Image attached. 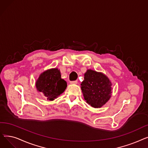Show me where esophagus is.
I'll return each mask as SVG.
<instances>
[{"label":"esophagus","instance_id":"obj_1","mask_svg":"<svg viewBox=\"0 0 148 148\" xmlns=\"http://www.w3.org/2000/svg\"><path fill=\"white\" fill-rule=\"evenodd\" d=\"M70 83H71V84H77V80L71 81V82H70Z\"/></svg>","mask_w":148,"mask_h":148}]
</instances>
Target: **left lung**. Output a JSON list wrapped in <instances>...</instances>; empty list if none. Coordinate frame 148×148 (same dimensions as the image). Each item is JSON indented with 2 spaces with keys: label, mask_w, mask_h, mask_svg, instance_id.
<instances>
[{
  "label": "left lung",
  "mask_w": 148,
  "mask_h": 148,
  "mask_svg": "<svg viewBox=\"0 0 148 148\" xmlns=\"http://www.w3.org/2000/svg\"><path fill=\"white\" fill-rule=\"evenodd\" d=\"M84 79L81 89L84 99L93 107H102L111 97L110 81L103 74L91 69L84 74Z\"/></svg>",
  "instance_id": "8db88e82"
}]
</instances>
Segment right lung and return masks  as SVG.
<instances>
[{
  "label": "right lung",
  "instance_id": "1",
  "mask_svg": "<svg viewBox=\"0 0 148 148\" xmlns=\"http://www.w3.org/2000/svg\"><path fill=\"white\" fill-rule=\"evenodd\" d=\"M67 86L66 81L61 79L58 68L49 69L42 73L36 82L37 90L42 92L45 98L52 101L63 93Z\"/></svg>",
  "mask_w": 148,
  "mask_h": 148
}]
</instances>
